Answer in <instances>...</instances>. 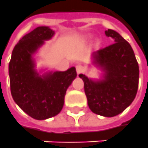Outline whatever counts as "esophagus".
<instances>
[{
	"label": "esophagus",
	"instance_id": "1",
	"mask_svg": "<svg viewBox=\"0 0 148 148\" xmlns=\"http://www.w3.org/2000/svg\"><path fill=\"white\" fill-rule=\"evenodd\" d=\"M76 72H77V74H78V75H79V74H81V73H83V72H85V67H83L82 65H81V64L76 65Z\"/></svg>",
	"mask_w": 148,
	"mask_h": 148
}]
</instances>
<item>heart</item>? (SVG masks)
Masks as SVG:
<instances>
[{
  "label": "heart",
  "mask_w": 148,
  "mask_h": 148,
  "mask_svg": "<svg viewBox=\"0 0 148 148\" xmlns=\"http://www.w3.org/2000/svg\"><path fill=\"white\" fill-rule=\"evenodd\" d=\"M90 39H91V36H87V37L86 38V41H89V40H90ZM99 41L97 40H96V45H99Z\"/></svg>",
  "instance_id": "1"
}]
</instances>
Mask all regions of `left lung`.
<instances>
[{
    "mask_svg": "<svg viewBox=\"0 0 148 148\" xmlns=\"http://www.w3.org/2000/svg\"><path fill=\"white\" fill-rule=\"evenodd\" d=\"M105 34L115 43L92 54L93 64L103 72L101 79L93 80L83 74L79 76L84 81L90 110L97 115L112 117L121 113L134 99L139 68L128 41L112 29L105 31Z\"/></svg>",
    "mask_w": 148,
    "mask_h": 148,
    "instance_id": "left-lung-1",
    "label": "left lung"
}]
</instances>
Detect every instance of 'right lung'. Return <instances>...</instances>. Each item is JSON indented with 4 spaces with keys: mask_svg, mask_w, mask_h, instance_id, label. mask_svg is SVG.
<instances>
[{
    "mask_svg": "<svg viewBox=\"0 0 148 148\" xmlns=\"http://www.w3.org/2000/svg\"><path fill=\"white\" fill-rule=\"evenodd\" d=\"M54 34L49 27L35 28L14 46L9 63L13 99L25 113L36 120H46L61 112L66 91L76 77L74 67L65 72L40 74L41 72L36 71L35 54Z\"/></svg>",
    "mask_w": 148,
    "mask_h": 148,
    "instance_id": "right-lung-1",
    "label": "right lung"
}]
</instances>
